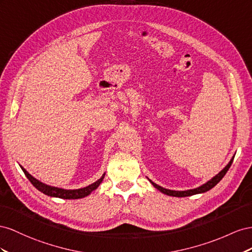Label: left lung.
<instances>
[{
    "label": "left lung",
    "instance_id": "left-lung-1",
    "mask_svg": "<svg viewBox=\"0 0 252 252\" xmlns=\"http://www.w3.org/2000/svg\"><path fill=\"white\" fill-rule=\"evenodd\" d=\"M233 159H234V157H232V159L229 161V163L227 164V166H226L224 169H222L218 175H215L212 179H210L209 182L206 183V184H205V185H203V186L198 187V188H196V189L187 190V191H173V190L164 189V188H162V187H160V186H158V185L154 184L152 181H150V182H151V184H152V185L155 187L156 189H158V190H159L160 192H162L163 194H167V195H170V196H175V197L191 196V195H194V194L204 193V192L209 191L210 189H212V188H213V187H214L215 185H218V184L220 182V179L225 176V174L227 173V171L229 170V168L231 167V164H232Z\"/></svg>",
    "mask_w": 252,
    "mask_h": 252
}]
</instances>
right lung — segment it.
<instances>
[{"label": "right lung", "instance_id": "1", "mask_svg": "<svg viewBox=\"0 0 252 252\" xmlns=\"http://www.w3.org/2000/svg\"><path fill=\"white\" fill-rule=\"evenodd\" d=\"M21 169L23 170L24 174L28 178V181H30L32 184L34 188H37L39 191H41L42 193H44L45 195L64 198V199H77V198H82V197L88 196L92 191H94L95 189L98 188V186L101 184V182L103 181V178H104V175H105V174H103L101 176V178L98 179L97 182H95L94 184H92L88 187H85V188L77 189V190H64V189L56 188V187L47 186L45 184H43V183L39 182L38 179H35L34 177H32L23 167H21Z\"/></svg>", "mask_w": 252, "mask_h": 252}]
</instances>
